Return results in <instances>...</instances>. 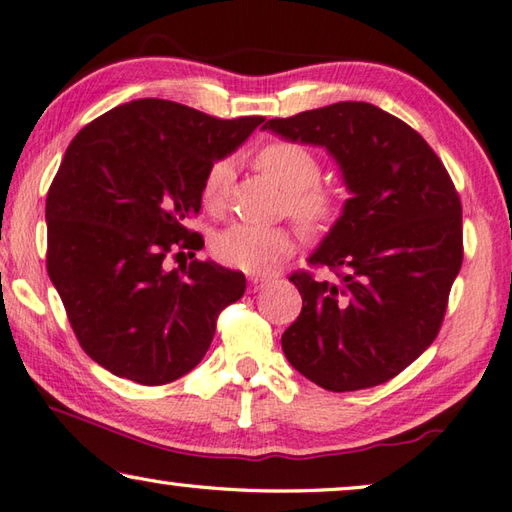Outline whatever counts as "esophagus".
Here are the masks:
<instances>
[{"instance_id": "34e87169", "label": "esophagus", "mask_w": 512, "mask_h": 512, "mask_svg": "<svg viewBox=\"0 0 512 512\" xmlns=\"http://www.w3.org/2000/svg\"><path fill=\"white\" fill-rule=\"evenodd\" d=\"M267 283H269V278L252 276V278H249V289H252V292H258V289H263Z\"/></svg>"}]
</instances>
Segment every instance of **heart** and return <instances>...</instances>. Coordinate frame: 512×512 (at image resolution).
I'll return each mask as SVG.
<instances>
[{
    "label": "heart",
    "instance_id": "b5f03b06",
    "mask_svg": "<svg viewBox=\"0 0 512 512\" xmlns=\"http://www.w3.org/2000/svg\"><path fill=\"white\" fill-rule=\"evenodd\" d=\"M256 167L287 191L285 200L289 214L305 227L323 229L339 214L334 191L318 185L321 165L303 144L287 140L269 142L256 153ZM231 176H234V169L229 160H218L207 169L200 196L202 205L209 211L223 209ZM294 247L296 236L292 229L247 223L229 225L211 240V254L218 263L247 274L274 272L294 252Z\"/></svg>",
    "mask_w": 512,
    "mask_h": 512
}]
</instances>
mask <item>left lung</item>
Wrapping results in <instances>:
<instances>
[{
    "mask_svg": "<svg viewBox=\"0 0 512 512\" xmlns=\"http://www.w3.org/2000/svg\"><path fill=\"white\" fill-rule=\"evenodd\" d=\"M263 129L323 147L350 198L310 256L339 281L289 276L303 310L283 334L287 361L332 392L381 385L437 339L461 269V202L417 131L368 102H336Z\"/></svg>",
    "mask_w": 512,
    "mask_h": 512,
    "instance_id": "obj_1",
    "label": "left lung"
}]
</instances>
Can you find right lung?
Here are the masks:
<instances>
[{"label":"right lung","instance_id":"1","mask_svg":"<svg viewBox=\"0 0 512 512\" xmlns=\"http://www.w3.org/2000/svg\"><path fill=\"white\" fill-rule=\"evenodd\" d=\"M263 120L144 98L95 118L66 149L46 196V269L82 350L111 374L180 379L207 354L218 314L245 294L240 272L214 260L178 272L167 258L205 245L187 229L205 173Z\"/></svg>","mask_w":512,"mask_h":512}]
</instances>
